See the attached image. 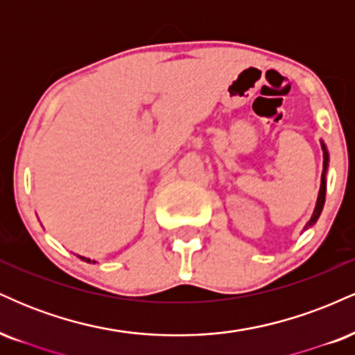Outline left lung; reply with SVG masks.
Returning a JSON list of instances; mask_svg holds the SVG:
<instances>
[{
	"label": "left lung",
	"mask_w": 355,
	"mask_h": 355,
	"mask_svg": "<svg viewBox=\"0 0 355 355\" xmlns=\"http://www.w3.org/2000/svg\"><path fill=\"white\" fill-rule=\"evenodd\" d=\"M322 150H324V168H327V160H329L327 150H325V146H322ZM324 202H325V180H324V177H322L319 198H317V207H315V210H313V215H312L311 222H309V225H312L313 222H317V218H319L322 209H324Z\"/></svg>",
	"instance_id": "left-lung-1"
}]
</instances>
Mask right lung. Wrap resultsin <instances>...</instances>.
<instances>
[{
    "label": "right lung",
    "instance_id": "1",
    "mask_svg": "<svg viewBox=\"0 0 355 355\" xmlns=\"http://www.w3.org/2000/svg\"><path fill=\"white\" fill-rule=\"evenodd\" d=\"M80 259H81V260H85V262H92V260H89V259H85V257H80ZM93 263H95V262H93Z\"/></svg>",
    "mask_w": 355,
    "mask_h": 355
}]
</instances>
